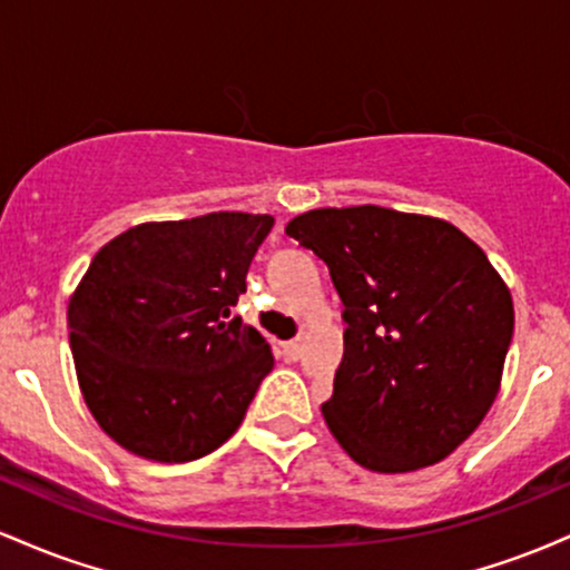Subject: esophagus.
<instances>
[{
	"mask_svg": "<svg viewBox=\"0 0 570 570\" xmlns=\"http://www.w3.org/2000/svg\"><path fill=\"white\" fill-rule=\"evenodd\" d=\"M278 353L284 362H297L299 353H303V345H299L297 340H286V343L278 345Z\"/></svg>",
	"mask_w": 570,
	"mask_h": 570,
	"instance_id": "esophagus-1",
	"label": "esophagus"
}]
</instances>
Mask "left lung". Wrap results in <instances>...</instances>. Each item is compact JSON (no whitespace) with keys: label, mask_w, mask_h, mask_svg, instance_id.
Listing matches in <instances>:
<instances>
[{"label":"left lung","mask_w":570,"mask_h":570,"mask_svg":"<svg viewBox=\"0 0 570 570\" xmlns=\"http://www.w3.org/2000/svg\"><path fill=\"white\" fill-rule=\"evenodd\" d=\"M286 235L324 259L345 305L322 404L340 448L383 474L448 458L488 415L514 332L485 252L450 222L383 206L316 208Z\"/></svg>","instance_id":"left-lung-1"}]
</instances>
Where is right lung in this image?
Returning a JSON list of instances; mask_svg holds the SVG:
<instances>
[{
    "instance_id": "obj_1",
    "label": "right lung",
    "mask_w": 570,
    "mask_h": 570,
    "mask_svg": "<svg viewBox=\"0 0 570 570\" xmlns=\"http://www.w3.org/2000/svg\"><path fill=\"white\" fill-rule=\"evenodd\" d=\"M267 214L144 222L98 248L69 299L85 404L128 453L185 463L225 444L273 370L230 307L246 292Z\"/></svg>"
}]
</instances>
